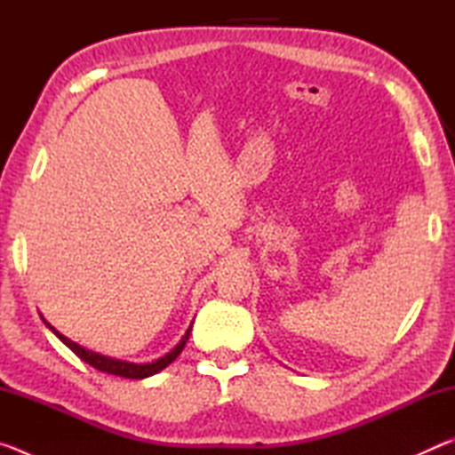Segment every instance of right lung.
<instances>
[{"mask_svg": "<svg viewBox=\"0 0 455 455\" xmlns=\"http://www.w3.org/2000/svg\"><path fill=\"white\" fill-rule=\"evenodd\" d=\"M45 325L50 327V331L53 335H56L61 343L66 345V347H70L76 355H78L82 361H86L88 365H92L98 371H104V373H112V375H118V377H126V379H144V377H150L154 373L163 371L164 367H168L172 363V361L180 355V351L184 349V345L188 341V335H190V329L188 327L187 333L180 339V343L176 345L172 351H168L164 357H160L156 361H152V363H130V361H120V359H112V357H106V355H100V353H94L90 349H84L82 345L70 341V339L64 337L60 333V331L53 329L48 321H44Z\"/></svg>", "mask_w": 455, "mask_h": 455, "instance_id": "obj_1", "label": "right lung"}]
</instances>
